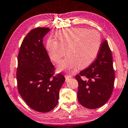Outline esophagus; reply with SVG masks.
Instances as JSON below:
<instances>
[{
	"mask_svg": "<svg viewBox=\"0 0 128 128\" xmlns=\"http://www.w3.org/2000/svg\"><path fill=\"white\" fill-rule=\"evenodd\" d=\"M64 77H65V78L66 80H68V79L70 78H72V76H68V75H65L64 76Z\"/></svg>",
	"mask_w": 128,
	"mask_h": 128,
	"instance_id": "34e87169",
	"label": "esophagus"
}]
</instances>
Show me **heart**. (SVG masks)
Returning <instances> with one entry per match:
<instances>
[{"label": "heart", "mask_w": 128, "mask_h": 128, "mask_svg": "<svg viewBox=\"0 0 128 128\" xmlns=\"http://www.w3.org/2000/svg\"><path fill=\"white\" fill-rule=\"evenodd\" d=\"M57 40L48 39L47 50L51 60L60 62L66 54L68 56L58 65L60 71L73 72L83 68L95 60L101 47V37L94 29L84 28L64 29L56 33Z\"/></svg>", "instance_id": "obj_1"}]
</instances>
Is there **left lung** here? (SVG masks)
<instances>
[{
	"mask_svg": "<svg viewBox=\"0 0 128 128\" xmlns=\"http://www.w3.org/2000/svg\"><path fill=\"white\" fill-rule=\"evenodd\" d=\"M75 77L78 82V100L82 106L95 109L108 100L113 90L115 73L106 40L102 42L95 60Z\"/></svg>",
	"mask_w": 128,
	"mask_h": 128,
	"instance_id": "8db88e82",
	"label": "left lung"
}]
</instances>
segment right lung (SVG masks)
I'll list each match as a JSON object with an SVG mask.
<instances>
[{"instance_id":"add662e5","label":"right lung","mask_w":128,"mask_h":128,"mask_svg":"<svg viewBox=\"0 0 128 128\" xmlns=\"http://www.w3.org/2000/svg\"><path fill=\"white\" fill-rule=\"evenodd\" d=\"M50 30L48 28L31 30L22 42L18 55V92L29 107L41 112L56 107L65 80L61 74L54 76L55 67L42 44V38Z\"/></svg>"}]
</instances>
